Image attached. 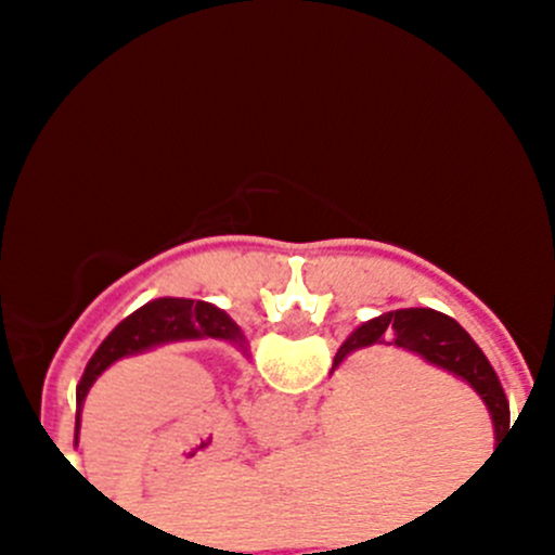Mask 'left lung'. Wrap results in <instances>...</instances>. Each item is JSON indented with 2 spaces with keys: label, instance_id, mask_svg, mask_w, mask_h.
Segmentation results:
<instances>
[{
  "label": "left lung",
  "instance_id": "1",
  "mask_svg": "<svg viewBox=\"0 0 555 555\" xmlns=\"http://www.w3.org/2000/svg\"><path fill=\"white\" fill-rule=\"evenodd\" d=\"M193 339H221L232 341L245 352V334H242L237 323L229 318L224 310H219L211 302H201V299H182V297H162L154 302L143 305L132 315H127L117 328L101 341L95 349L91 362L86 365L75 401H78V415H75V443H78L80 433V412L82 401L106 367L114 365L117 360L130 358V354L149 352V349L162 347L171 341H193Z\"/></svg>",
  "mask_w": 555,
  "mask_h": 555
}]
</instances>
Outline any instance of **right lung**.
<instances>
[{
	"instance_id": "1",
	"label": "right lung",
	"mask_w": 555,
	"mask_h": 555,
	"mask_svg": "<svg viewBox=\"0 0 555 555\" xmlns=\"http://www.w3.org/2000/svg\"><path fill=\"white\" fill-rule=\"evenodd\" d=\"M373 344H397V347L410 349V352L428 360L430 365L460 375L462 380H467L475 388L477 397L486 401L495 428V441H501L503 433L508 430V401L499 375L490 367L488 358L473 341V336L454 318L430 308L393 310V313L373 318V321L362 323L360 328L349 334V339L336 352L334 367H339V362L347 354H352L354 349L373 347Z\"/></svg>"
}]
</instances>
